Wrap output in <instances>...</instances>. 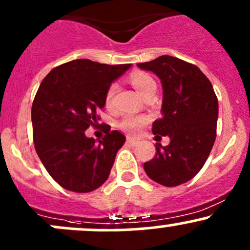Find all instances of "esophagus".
Listing matches in <instances>:
<instances>
[{
	"mask_svg": "<svg viewBox=\"0 0 250 250\" xmlns=\"http://www.w3.org/2000/svg\"><path fill=\"white\" fill-rule=\"evenodd\" d=\"M127 144H128V145H130V146H135L138 144V141L132 139V138H127Z\"/></svg>",
	"mask_w": 250,
	"mask_h": 250,
	"instance_id": "1",
	"label": "esophagus"
}]
</instances>
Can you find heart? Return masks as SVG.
<instances>
[{
    "mask_svg": "<svg viewBox=\"0 0 250 250\" xmlns=\"http://www.w3.org/2000/svg\"><path fill=\"white\" fill-rule=\"evenodd\" d=\"M130 82H132L133 87L137 89L141 97L146 94L150 90L156 89V82L153 78L148 75L143 74V72H135L130 76ZM115 84H111L106 90L105 94V105L106 107H110L112 104V97L115 94ZM147 120L143 116H134V115H127L120 121L118 127L123 130V132L128 133L130 135H138L143 130L144 125H146Z\"/></svg>",
    "mask_w": 250,
    "mask_h": 250,
    "instance_id": "obj_1",
    "label": "heart"
}]
</instances>
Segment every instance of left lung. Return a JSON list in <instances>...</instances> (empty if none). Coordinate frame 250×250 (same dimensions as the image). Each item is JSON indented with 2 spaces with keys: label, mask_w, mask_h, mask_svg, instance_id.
<instances>
[{
  "label": "left lung",
  "mask_w": 250,
  "mask_h": 250,
  "mask_svg": "<svg viewBox=\"0 0 250 250\" xmlns=\"http://www.w3.org/2000/svg\"><path fill=\"white\" fill-rule=\"evenodd\" d=\"M138 67L161 80L162 117L153 122L152 132L170 140L167 146L156 143V156L144 163V169L161 185H181L202 169L213 148L218 98L210 81L196 65L175 57L162 55Z\"/></svg>",
  "instance_id": "left-lung-1"
}]
</instances>
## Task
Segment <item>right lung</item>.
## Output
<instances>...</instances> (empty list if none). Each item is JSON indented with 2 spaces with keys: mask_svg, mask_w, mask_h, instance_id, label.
Instances as JSON below:
<instances>
[{
  "mask_svg": "<svg viewBox=\"0 0 250 250\" xmlns=\"http://www.w3.org/2000/svg\"><path fill=\"white\" fill-rule=\"evenodd\" d=\"M130 66L77 59L53 69L40 84L31 109L35 148L62 188L90 192L109 178L125 137L110 125L99 143L84 132L98 123L111 83Z\"/></svg>",
  "mask_w": 250,
  "mask_h": 250,
  "instance_id": "1",
  "label": "right lung"
}]
</instances>
